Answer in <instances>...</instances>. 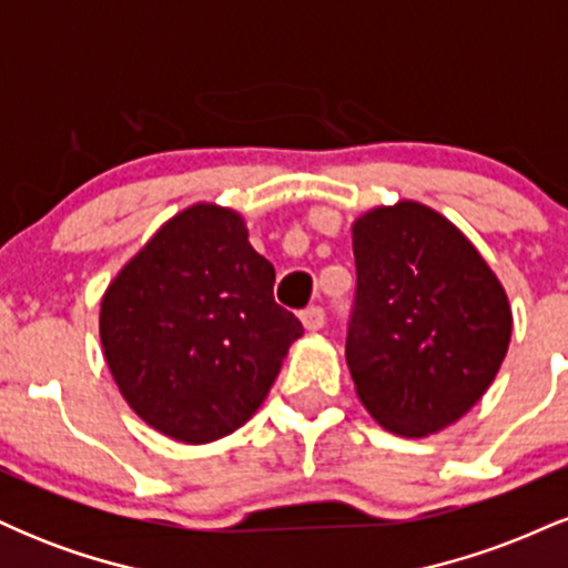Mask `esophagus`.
I'll return each instance as SVG.
<instances>
[{
    "label": "esophagus",
    "instance_id": "esophagus-1",
    "mask_svg": "<svg viewBox=\"0 0 568 568\" xmlns=\"http://www.w3.org/2000/svg\"><path fill=\"white\" fill-rule=\"evenodd\" d=\"M298 317H302V323H304L306 331H321L323 325H325L323 306H306V310Z\"/></svg>",
    "mask_w": 568,
    "mask_h": 568
}]
</instances>
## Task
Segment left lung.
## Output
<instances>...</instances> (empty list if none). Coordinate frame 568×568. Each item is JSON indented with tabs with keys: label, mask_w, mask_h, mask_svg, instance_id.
Masks as SVG:
<instances>
[{
	"label": "left lung",
	"mask_w": 568,
	"mask_h": 568,
	"mask_svg": "<svg viewBox=\"0 0 568 568\" xmlns=\"http://www.w3.org/2000/svg\"><path fill=\"white\" fill-rule=\"evenodd\" d=\"M352 251L355 393L387 433H440L491 387L510 347V298L459 226L422 202L357 216Z\"/></svg>",
	"instance_id": "1"
}]
</instances>
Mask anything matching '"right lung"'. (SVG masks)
<instances>
[{
	"label": "right lung",
	"mask_w": 568,
	"mask_h": 568,
	"mask_svg": "<svg viewBox=\"0 0 568 568\" xmlns=\"http://www.w3.org/2000/svg\"><path fill=\"white\" fill-rule=\"evenodd\" d=\"M272 285L237 211L194 202L168 219L101 298L103 357L128 406L189 446L243 427L304 334Z\"/></svg>",
	"instance_id": "add662e5"
}]
</instances>
